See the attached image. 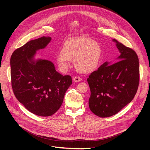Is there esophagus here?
<instances>
[{
	"label": "esophagus",
	"mask_w": 150,
	"mask_h": 150,
	"mask_svg": "<svg viewBox=\"0 0 150 150\" xmlns=\"http://www.w3.org/2000/svg\"><path fill=\"white\" fill-rule=\"evenodd\" d=\"M73 80H74V81L75 82L78 83V82H80V81L82 80V78H80V77H79V76H75V77L73 78Z\"/></svg>",
	"instance_id": "34e87169"
}]
</instances>
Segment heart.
<instances>
[{
	"instance_id": "b5f03b06",
	"label": "heart",
	"mask_w": 150,
	"mask_h": 150,
	"mask_svg": "<svg viewBox=\"0 0 150 150\" xmlns=\"http://www.w3.org/2000/svg\"><path fill=\"white\" fill-rule=\"evenodd\" d=\"M101 55V49L98 43L92 39L82 37L66 42L62 52L57 55L56 61L62 72L69 68L71 60H74L77 70L88 74L97 67Z\"/></svg>"
}]
</instances>
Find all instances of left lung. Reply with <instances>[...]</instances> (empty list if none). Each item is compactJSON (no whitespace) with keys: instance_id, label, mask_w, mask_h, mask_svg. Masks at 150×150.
Returning <instances> with one entry per match:
<instances>
[{"instance_id":"obj_1","label":"left lung","mask_w":150,"mask_h":150,"mask_svg":"<svg viewBox=\"0 0 150 150\" xmlns=\"http://www.w3.org/2000/svg\"><path fill=\"white\" fill-rule=\"evenodd\" d=\"M120 53L118 62H105L87 79L91 111L100 117L119 112L134 97L139 84V63L136 52L113 39ZM120 61L119 62L118 61Z\"/></svg>"}]
</instances>
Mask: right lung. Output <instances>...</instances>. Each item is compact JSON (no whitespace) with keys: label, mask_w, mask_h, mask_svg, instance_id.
Wrapping results in <instances>:
<instances>
[{"label":"right lung","mask_w":150,"mask_h":150,"mask_svg":"<svg viewBox=\"0 0 150 150\" xmlns=\"http://www.w3.org/2000/svg\"><path fill=\"white\" fill-rule=\"evenodd\" d=\"M52 38L41 37L15 50L10 59L11 86L14 96L30 112L52 115L61 107L65 93L72 84L70 75L60 74L51 61L33 59Z\"/></svg>","instance_id":"add662e5"}]
</instances>
